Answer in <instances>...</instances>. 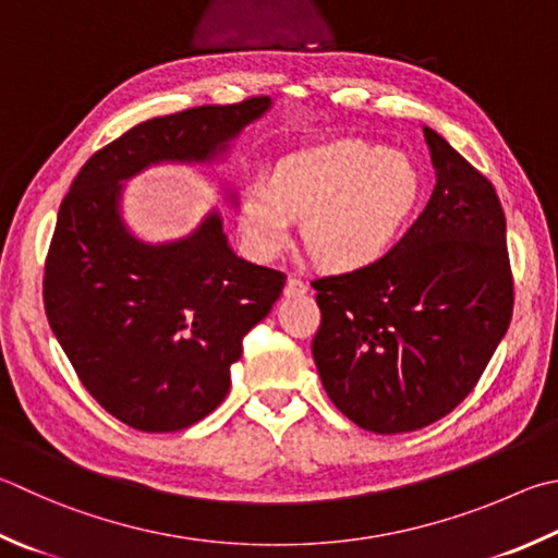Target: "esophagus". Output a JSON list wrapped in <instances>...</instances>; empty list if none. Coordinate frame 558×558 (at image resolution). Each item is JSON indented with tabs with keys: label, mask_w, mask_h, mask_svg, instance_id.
<instances>
[{
	"label": "esophagus",
	"mask_w": 558,
	"mask_h": 558,
	"mask_svg": "<svg viewBox=\"0 0 558 558\" xmlns=\"http://www.w3.org/2000/svg\"><path fill=\"white\" fill-rule=\"evenodd\" d=\"M310 290V286L302 278H298V276H290L288 278V282H286V295L288 298H300V295H305V292Z\"/></svg>",
	"instance_id": "obj_1"
}]
</instances>
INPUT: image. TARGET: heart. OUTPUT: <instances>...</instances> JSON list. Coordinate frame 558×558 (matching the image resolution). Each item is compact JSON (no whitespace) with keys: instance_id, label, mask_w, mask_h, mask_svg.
I'll return each mask as SVG.
<instances>
[{"instance_id":"heart-1","label":"heart","mask_w":558,"mask_h":558,"mask_svg":"<svg viewBox=\"0 0 558 558\" xmlns=\"http://www.w3.org/2000/svg\"><path fill=\"white\" fill-rule=\"evenodd\" d=\"M424 195V175L402 150L333 141L282 158L270 185L253 182L239 205L241 234L260 260L286 253L295 219L322 266L353 270L388 253Z\"/></svg>"}]
</instances>
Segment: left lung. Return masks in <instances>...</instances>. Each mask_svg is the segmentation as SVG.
I'll use <instances>...</instances> for the list:
<instances>
[{"label":"left lung","instance_id":"left-lung-1","mask_svg":"<svg viewBox=\"0 0 558 558\" xmlns=\"http://www.w3.org/2000/svg\"><path fill=\"white\" fill-rule=\"evenodd\" d=\"M437 185L417 221L371 266L312 282V356L329 400L373 434L459 408L510 327L514 278L493 182L424 126Z\"/></svg>","mask_w":558,"mask_h":558}]
</instances>
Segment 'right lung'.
I'll use <instances>...</instances> for the list:
<instances>
[{
  "instance_id": "obj_1",
  "label": "right lung",
  "mask_w": 558,
  "mask_h": 558,
  "mask_svg": "<svg viewBox=\"0 0 558 558\" xmlns=\"http://www.w3.org/2000/svg\"><path fill=\"white\" fill-rule=\"evenodd\" d=\"M268 105L248 97L141 121L89 156L60 202L48 324L85 390L138 432H178L217 410L244 337L288 278L239 258L217 215L178 244H141L119 219V180L158 160H209Z\"/></svg>"
}]
</instances>
